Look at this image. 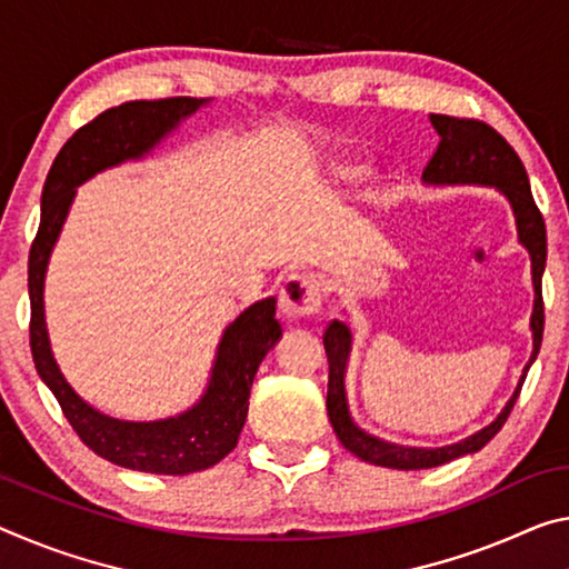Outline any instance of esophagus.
Here are the masks:
<instances>
[{
  "label": "esophagus",
  "instance_id": "obj_1",
  "mask_svg": "<svg viewBox=\"0 0 569 569\" xmlns=\"http://www.w3.org/2000/svg\"><path fill=\"white\" fill-rule=\"evenodd\" d=\"M321 283L313 276H291L278 293V309L283 319L299 321L321 309Z\"/></svg>",
  "mask_w": 569,
  "mask_h": 569
}]
</instances>
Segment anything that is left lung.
I'll return each mask as SVG.
<instances>
[{
    "mask_svg": "<svg viewBox=\"0 0 569 569\" xmlns=\"http://www.w3.org/2000/svg\"><path fill=\"white\" fill-rule=\"evenodd\" d=\"M432 129L438 131L440 143L436 154L422 169V182L430 187H456V184H479V187H493L496 192L507 197L511 204L513 220H517L519 242L525 246L531 260V286H535V309H531L529 329H531V357L519 377V385L503 410L496 415L489 426L481 428L473 436H468L458 443L440 446V448H418V446H400L382 440L377 436H369L351 418L349 402H347V362L351 351V331L345 321L333 319L329 329L323 331V349H327L329 359V392H327V412L329 422L337 438L341 440L349 453L362 458L367 463L398 468V471H420V468H436L456 458L476 453L501 430L507 422L509 412L517 402L521 385L527 380V372L531 362L539 355V345H542L545 331V303H542V273L547 263V230L545 220L539 214L535 197L529 189L527 169L521 164L507 139L491 126L473 119H453V116L430 113Z\"/></svg>",
    "mask_w": 569,
    "mask_h": 569,
    "instance_id": "8db88e82",
    "label": "left lung"
}]
</instances>
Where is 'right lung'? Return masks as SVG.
Wrapping results in <instances>:
<instances>
[{
  "label": "right lung",
  "mask_w": 569,
  "mask_h": 569,
  "mask_svg": "<svg viewBox=\"0 0 569 569\" xmlns=\"http://www.w3.org/2000/svg\"><path fill=\"white\" fill-rule=\"evenodd\" d=\"M210 103V98H161L108 108L78 129L60 149L42 187V218L30 250V347L40 380L56 395L78 438L121 468L161 476H187L220 463L248 418V398L266 355L281 339L276 299L268 296L240 311L224 327L204 392L192 408L159 420H119L86 402L70 387L52 357L44 323V276L68 220L78 187L123 161L149 157L179 123Z\"/></svg>",
  "instance_id": "right-lung-1"
}]
</instances>
